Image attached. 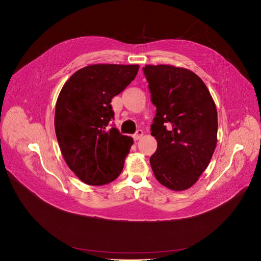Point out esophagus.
Here are the masks:
<instances>
[{"mask_svg":"<svg viewBox=\"0 0 261 261\" xmlns=\"http://www.w3.org/2000/svg\"><path fill=\"white\" fill-rule=\"evenodd\" d=\"M143 135H144L143 130H141V129H138V130H137V132L133 135V138H134V140H138V139H140L141 137H143Z\"/></svg>","mask_w":261,"mask_h":261,"instance_id":"esophagus-1","label":"esophagus"}]
</instances>
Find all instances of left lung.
Masks as SVG:
<instances>
[{"mask_svg": "<svg viewBox=\"0 0 261 261\" xmlns=\"http://www.w3.org/2000/svg\"><path fill=\"white\" fill-rule=\"evenodd\" d=\"M143 70L156 108L151 135L158 147L150 165L163 186L185 191L199 179L215 152L216 103L192 70L164 64L146 65Z\"/></svg>", "mask_w": 261, "mask_h": 261, "instance_id": "1", "label": "left lung"}]
</instances>
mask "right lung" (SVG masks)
<instances>
[{"label": "right lung", "instance_id": "add662e5", "mask_svg": "<svg viewBox=\"0 0 261 261\" xmlns=\"http://www.w3.org/2000/svg\"><path fill=\"white\" fill-rule=\"evenodd\" d=\"M139 65L93 64L78 69L63 86L55 106L54 127L63 158L84 183H111L124 167L134 143L115 127L111 100L136 77Z\"/></svg>", "mask_w": 261, "mask_h": 261}]
</instances>
